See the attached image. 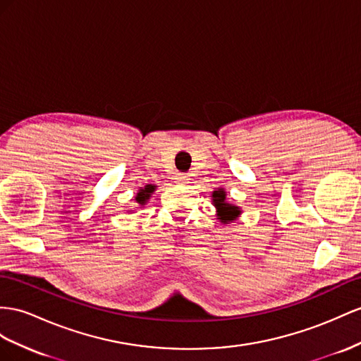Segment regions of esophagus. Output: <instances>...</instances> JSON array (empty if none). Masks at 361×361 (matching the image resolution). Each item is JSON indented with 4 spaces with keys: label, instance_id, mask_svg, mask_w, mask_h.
Returning a JSON list of instances; mask_svg holds the SVG:
<instances>
[{
    "label": "esophagus",
    "instance_id": "esophagus-1",
    "mask_svg": "<svg viewBox=\"0 0 361 361\" xmlns=\"http://www.w3.org/2000/svg\"><path fill=\"white\" fill-rule=\"evenodd\" d=\"M190 177V175H188V173H178L177 175V181L178 183H181V184H186V183H189V178Z\"/></svg>",
    "mask_w": 361,
    "mask_h": 361
}]
</instances>
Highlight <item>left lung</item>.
Returning a JSON list of instances; mask_svg holds the SVG:
<instances>
[{
  "instance_id": "8db88e82",
  "label": "left lung",
  "mask_w": 361,
  "mask_h": 361,
  "mask_svg": "<svg viewBox=\"0 0 361 361\" xmlns=\"http://www.w3.org/2000/svg\"><path fill=\"white\" fill-rule=\"evenodd\" d=\"M212 202H214V206L216 207L218 219L223 224L232 223V221H235L239 215H241V209L235 204H228V202L226 201V190L224 189L214 190V193H212Z\"/></svg>"
}]
</instances>
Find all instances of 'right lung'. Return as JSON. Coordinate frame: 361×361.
<instances>
[{
    "mask_svg": "<svg viewBox=\"0 0 361 361\" xmlns=\"http://www.w3.org/2000/svg\"><path fill=\"white\" fill-rule=\"evenodd\" d=\"M154 190H155V186H152V184H147V186H145V189H140V192H138L137 197H135L137 204H138V206H145L146 201L149 200L151 193H152Z\"/></svg>",
    "mask_w": 361,
    "mask_h": 361,
    "instance_id": "add662e5",
    "label": "right lung"
}]
</instances>
